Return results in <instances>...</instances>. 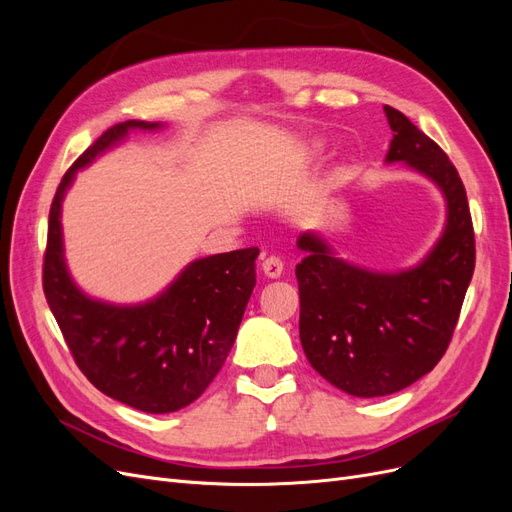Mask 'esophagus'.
Wrapping results in <instances>:
<instances>
[{
    "instance_id": "34e87169",
    "label": "esophagus",
    "mask_w": 512,
    "mask_h": 512,
    "mask_svg": "<svg viewBox=\"0 0 512 512\" xmlns=\"http://www.w3.org/2000/svg\"><path fill=\"white\" fill-rule=\"evenodd\" d=\"M282 271H284V262L277 256H267L262 260V273H265V277H269V280H277V277L282 275Z\"/></svg>"
}]
</instances>
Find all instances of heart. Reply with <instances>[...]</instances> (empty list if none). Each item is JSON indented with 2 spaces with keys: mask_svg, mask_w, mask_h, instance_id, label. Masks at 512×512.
I'll return each mask as SVG.
<instances>
[{
  "mask_svg": "<svg viewBox=\"0 0 512 512\" xmlns=\"http://www.w3.org/2000/svg\"><path fill=\"white\" fill-rule=\"evenodd\" d=\"M322 151V143H312V147H309V153H320Z\"/></svg>",
  "mask_w": 512,
  "mask_h": 512,
  "instance_id": "b5f03b06",
  "label": "heart"
}]
</instances>
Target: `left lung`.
Wrapping results in <instances>:
<instances>
[{"mask_svg":"<svg viewBox=\"0 0 512 512\" xmlns=\"http://www.w3.org/2000/svg\"><path fill=\"white\" fill-rule=\"evenodd\" d=\"M386 164L427 177L446 200L440 239L418 265L380 273L339 258L320 232H301L297 247L299 337L318 374L354 397L406 389L444 356L474 273V228L466 188L446 153L393 106Z\"/></svg>","mask_w":512,"mask_h":512,"instance_id":"obj_1","label":"left lung"}]
</instances>
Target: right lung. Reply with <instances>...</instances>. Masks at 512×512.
<instances>
[{"label": "right lung", "instance_id": "1", "mask_svg": "<svg viewBox=\"0 0 512 512\" xmlns=\"http://www.w3.org/2000/svg\"><path fill=\"white\" fill-rule=\"evenodd\" d=\"M164 123L130 119L108 128L61 179L49 213L42 286L76 365L104 395L149 414L190 406L218 376L256 286L258 247L198 258L158 297L115 305L74 284L64 256L61 203L76 173L132 130Z\"/></svg>", "mask_w": 512, "mask_h": 512}]
</instances>
